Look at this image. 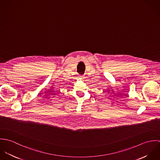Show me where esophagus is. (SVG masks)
<instances>
[{
    "label": "esophagus",
    "mask_w": 160,
    "mask_h": 160,
    "mask_svg": "<svg viewBox=\"0 0 160 160\" xmlns=\"http://www.w3.org/2000/svg\"><path fill=\"white\" fill-rule=\"evenodd\" d=\"M81 78H84V76H81Z\"/></svg>",
    "instance_id": "1"
}]
</instances>
